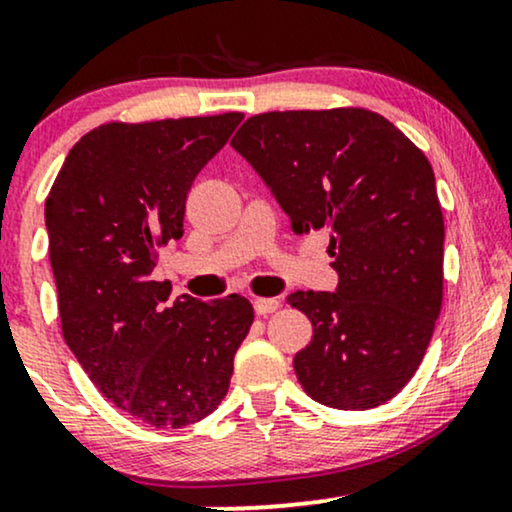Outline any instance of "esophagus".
Instances as JSON below:
<instances>
[{"mask_svg":"<svg viewBox=\"0 0 512 512\" xmlns=\"http://www.w3.org/2000/svg\"><path fill=\"white\" fill-rule=\"evenodd\" d=\"M252 305H255L257 315H269V313H274V310H279L281 303H279V298H255Z\"/></svg>","mask_w":512,"mask_h":512,"instance_id":"34e87169","label":"esophagus"}]
</instances>
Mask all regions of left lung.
Returning <instances> with one entry per match:
<instances>
[{
    "label": "left lung",
    "mask_w": 512,
    "mask_h": 512,
    "mask_svg": "<svg viewBox=\"0 0 512 512\" xmlns=\"http://www.w3.org/2000/svg\"><path fill=\"white\" fill-rule=\"evenodd\" d=\"M231 146L293 233L330 231L337 291L286 301L313 322L298 383L332 409H373L419 368L443 303V211L424 151L363 108L250 117Z\"/></svg>",
    "instance_id": "obj_1"
}]
</instances>
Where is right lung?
<instances>
[{"mask_svg":"<svg viewBox=\"0 0 512 512\" xmlns=\"http://www.w3.org/2000/svg\"><path fill=\"white\" fill-rule=\"evenodd\" d=\"M243 115L180 117L84 134L64 158L45 226L62 334L91 383L154 428H182L226 397L248 337L243 296L202 303L154 281L158 248L182 236L197 173Z\"/></svg>","mask_w":512,"mask_h":512,"instance_id":"1","label":"right lung"}]
</instances>
